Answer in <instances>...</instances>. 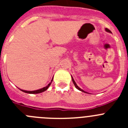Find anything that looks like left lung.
<instances>
[{
  "label": "left lung",
  "instance_id": "1",
  "mask_svg": "<svg viewBox=\"0 0 128 128\" xmlns=\"http://www.w3.org/2000/svg\"><path fill=\"white\" fill-rule=\"evenodd\" d=\"M105 30H106V31H107V32H111V30H110L109 29H107V28H106V29H105ZM72 82H73V83H74V86H75L76 88L77 89H78V90H80V91L82 92H84V93H87V92H86L85 91H84V90H82V89H81V88H80V87H79L78 85H77V84H76V83L75 81H74V79H73V78H72Z\"/></svg>",
  "mask_w": 128,
  "mask_h": 128
}]
</instances>
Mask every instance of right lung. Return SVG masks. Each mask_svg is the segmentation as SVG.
<instances>
[{"mask_svg": "<svg viewBox=\"0 0 128 128\" xmlns=\"http://www.w3.org/2000/svg\"><path fill=\"white\" fill-rule=\"evenodd\" d=\"M52 80H53V78L51 80V82L49 83V84H48L47 86H46V87H44V88H42L41 89H39V90H34V91H27V90H21V89H20L21 91L24 92H25V93H28V94H39V93H42V92H43L46 91V90H47V89H48V88L49 87V86L50 85V84H51V82H52Z\"/></svg>", "mask_w": 128, "mask_h": 128, "instance_id": "1", "label": "right lung"}]
</instances>
